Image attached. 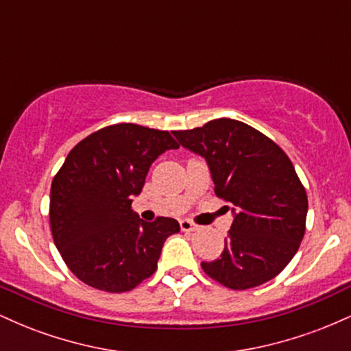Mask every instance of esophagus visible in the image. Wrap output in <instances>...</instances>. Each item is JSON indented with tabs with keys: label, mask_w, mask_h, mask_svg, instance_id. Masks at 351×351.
<instances>
[{
	"label": "esophagus",
	"mask_w": 351,
	"mask_h": 351,
	"mask_svg": "<svg viewBox=\"0 0 351 351\" xmlns=\"http://www.w3.org/2000/svg\"><path fill=\"white\" fill-rule=\"evenodd\" d=\"M180 228H181V231H186V232L198 231V229H199L198 224L193 223V221H189V219H181L180 221Z\"/></svg>",
	"instance_id": "obj_1"
}]
</instances>
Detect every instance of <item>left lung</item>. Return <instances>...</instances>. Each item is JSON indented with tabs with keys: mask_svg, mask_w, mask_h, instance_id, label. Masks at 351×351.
<instances>
[{
	"mask_svg": "<svg viewBox=\"0 0 351 351\" xmlns=\"http://www.w3.org/2000/svg\"><path fill=\"white\" fill-rule=\"evenodd\" d=\"M173 134L206 158L216 196L237 211L219 259L201 263L204 274L232 291L279 276L299 251L308 209L287 153L251 125L224 117Z\"/></svg>",
	"mask_w": 351,
	"mask_h": 351,
	"instance_id": "obj_1",
	"label": "left lung"
}]
</instances>
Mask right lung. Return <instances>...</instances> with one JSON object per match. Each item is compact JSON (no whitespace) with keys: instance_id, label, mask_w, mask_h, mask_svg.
<instances>
[{"instance_id":"obj_1","label":"right lung","mask_w":351,"mask_h":351,"mask_svg":"<svg viewBox=\"0 0 351 351\" xmlns=\"http://www.w3.org/2000/svg\"><path fill=\"white\" fill-rule=\"evenodd\" d=\"M180 145L170 132L114 123L75 145L51 184L49 223L71 272L99 291L135 289L156 271L173 217L142 221L132 209L150 165Z\"/></svg>"}]
</instances>
